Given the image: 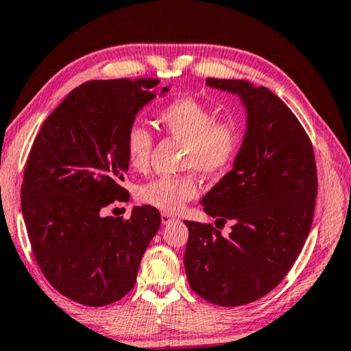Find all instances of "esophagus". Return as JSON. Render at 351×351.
Instances as JSON below:
<instances>
[{"mask_svg": "<svg viewBox=\"0 0 351 351\" xmlns=\"http://www.w3.org/2000/svg\"><path fill=\"white\" fill-rule=\"evenodd\" d=\"M161 219H162V224H169L171 221H175L176 218L173 215H170V213H167V212H162L161 213Z\"/></svg>", "mask_w": 351, "mask_h": 351, "instance_id": "1", "label": "esophagus"}]
</instances>
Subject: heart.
Segmentation results:
<instances>
[{
  "mask_svg": "<svg viewBox=\"0 0 351 351\" xmlns=\"http://www.w3.org/2000/svg\"><path fill=\"white\" fill-rule=\"evenodd\" d=\"M156 121L171 138L186 142L182 167L193 169L207 178L226 173L241 147V127L234 117L215 119L209 106L192 97L176 99L158 112ZM153 134L142 125L130 127L125 136V154L130 167L144 170L150 162ZM198 195L197 178L192 173L159 176L138 189L136 197L162 212H178Z\"/></svg>",
  "mask_w": 351,
  "mask_h": 351,
  "instance_id": "1",
  "label": "heart"
}]
</instances>
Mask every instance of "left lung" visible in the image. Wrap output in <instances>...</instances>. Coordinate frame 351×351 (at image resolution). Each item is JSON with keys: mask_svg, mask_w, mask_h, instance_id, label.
<instances>
[{"mask_svg": "<svg viewBox=\"0 0 351 351\" xmlns=\"http://www.w3.org/2000/svg\"><path fill=\"white\" fill-rule=\"evenodd\" d=\"M237 94L246 133L234 169L201 199L204 212L230 226L184 221V266L190 288L219 306L258 300L280 283L310 234L317 197L313 144L294 112L265 86L246 80L206 79Z\"/></svg>", "mask_w": 351, "mask_h": 351, "instance_id": "left-lung-1", "label": "left lung"}]
</instances>
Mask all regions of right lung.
Here are the masks:
<instances>
[{"mask_svg":"<svg viewBox=\"0 0 351 351\" xmlns=\"http://www.w3.org/2000/svg\"><path fill=\"white\" fill-rule=\"evenodd\" d=\"M158 79L91 80L46 119L27 156L21 210L41 272L58 293L86 306L122 299L134 287L147 246L161 224L152 206L132 217H102L130 199L125 136ZM169 88H162L161 94Z\"/></svg>","mask_w":351,"mask_h":351,"instance_id":"right-lung-1","label":"right lung"}]
</instances>
